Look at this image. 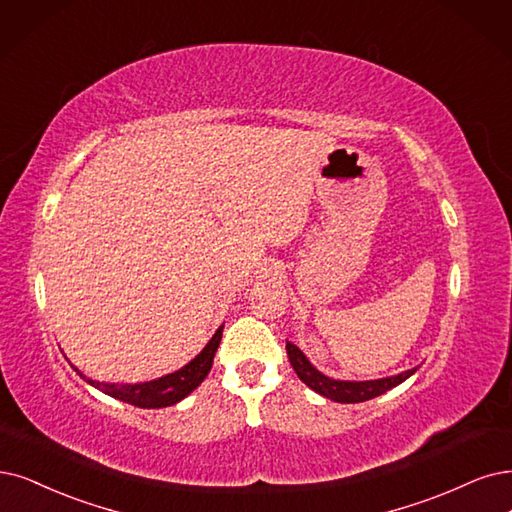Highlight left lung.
<instances>
[{
	"instance_id": "left-lung-1",
	"label": "left lung",
	"mask_w": 512,
	"mask_h": 512,
	"mask_svg": "<svg viewBox=\"0 0 512 512\" xmlns=\"http://www.w3.org/2000/svg\"><path fill=\"white\" fill-rule=\"evenodd\" d=\"M287 354L289 361L297 373V377L304 382L308 388H312L314 392L323 394L325 399H331L335 403H363L369 399H375L384 392H388L390 388L403 384L407 377H411L418 367L415 369H407L399 375H390V377H382V380H367V382H344V380H331L325 373H320L308 358L306 354L301 352L295 344L287 342Z\"/></svg>"
}]
</instances>
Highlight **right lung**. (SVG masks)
<instances>
[{
  "instance_id": "right-lung-1",
  "label": "right lung",
  "mask_w": 512,
  "mask_h": 512,
  "mask_svg": "<svg viewBox=\"0 0 512 512\" xmlns=\"http://www.w3.org/2000/svg\"><path fill=\"white\" fill-rule=\"evenodd\" d=\"M221 333L223 327H219L215 331V335L211 337V342L204 346V350L194 358V361H189L185 367H181L175 373H168L158 377V380H151V382H143V384H107V382H94L88 380L86 375L80 373V377L84 380L99 388L101 392L113 396V399L124 401L128 405H135V407H143V409H160V407H170L179 401H183L189 392H194L202 382L204 377L208 375L213 367V358L215 352L219 348L221 342Z\"/></svg>"
}]
</instances>
